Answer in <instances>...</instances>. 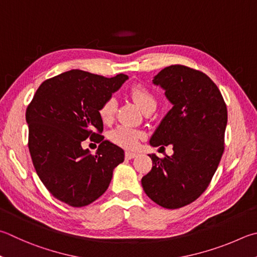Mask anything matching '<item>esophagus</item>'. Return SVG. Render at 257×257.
Segmentation results:
<instances>
[{
	"mask_svg": "<svg viewBox=\"0 0 257 257\" xmlns=\"http://www.w3.org/2000/svg\"><path fill=\"white\" fill-rule=\"evenodd\" d=\"M137 156L136 153H133V152H125V158L127 160H133V158H135Z\"/></svg>",
	"mask_w": 257,
	"mask_h": 257,
	"instance_id": "obj_1",
	"label": "esophagus"
}]
</instances>
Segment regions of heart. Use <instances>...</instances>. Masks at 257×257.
<instances>
[{
    "instance_id": "1",
    "label": "heart",
    "mask_w": 257,
    "mask_h": 257,
    "mask_svg": "<svg viewBox=\"0 0 257 257\" xmlns=\"http://www.w3.org/2000/svg\"><path fill=\"white\" fill-rule=\"evenodd\" d=\"M130 95L133 96L135 102L139 105L144 112L148 109H155L157 101L151 92L146 90L142 85H133L130 87ZM116 111V100L115 97L111 96L106 99L100 106L99 114L101 120L104 123H110L113 120ZM143 137V133L139 130L134 129L128 125H119L113 129L110 134V138L112 143L125 149H134Z\"/></svg>"
}]
</instances>
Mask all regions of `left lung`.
<instances>
[{
    "label": "left lung",
    "instance_id": "left-lung-1",
    "mask_svg": "<svg viewBox=\"0 0 257 257\" xmlns=\"http://www.w3.org/2000/svg\"><path fill=\"white\" fill-rule=\"evenodd\" d=\"M173 106L149 141L153 147L173 146V155L149 154L153 167L142 179L158 206L177 209L201 195L211 182L223 153L227 106L210 77L197 69L171 65L154 77Z\"/></svg>",
    "mask_w": 257,
    "mask_h": 257
}]
</instances>
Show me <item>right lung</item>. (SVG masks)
<instances>
[{
  "instance_id": "right-lung-1",
  "label": "right lung",
  "mask_w": 257,
  "mask_h": 257,
  "mask_svg": "<svg viewBox=\"0 0 257 257\" xmlns=\"http://www.w3.org/2000/svg\"><path fill=\"white\" fill-rule=\"evenodd\" d=\"M128 80L72 69L46 80L28 105V147L37 174L56 199L84 207L103 194L124 152L101 136L102 103ZM100 142L95 156L81 148L85 139Z\"/></svg>"
}]
</instances>
